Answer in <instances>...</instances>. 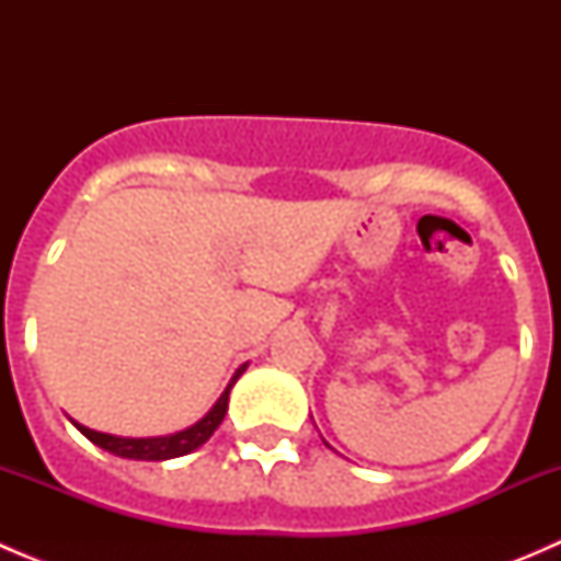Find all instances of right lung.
<instances>
[{"label":"right lung","instance_id":"1","mask_svg":"<svg viewBox=\"0 0 561 561\" xmlns=\"http://www.w3.org/2000/svg\"><path fill=\"white\" fill-rule=\"evenodd\" d=\"M244 369H247V364L236 371V377L230 380V386L225 388V393L219 396V401L211 407V410H208L206 417H201L195 426L184 428V432L171 434V437L129 439V437H113V434H103V432H92V428L81 426V423H76V426L83 437L92 439L94 445H100V448L107 450V454H113V456L135 458V461H165V458L186 456V454H192L195 448H201L203 443H208V437L217 432L219 423H222V417H225V412H228L230 388H233V382L244 375Z\"/></svg>","mask_w":561,"mask_h":561}]
</instances>
